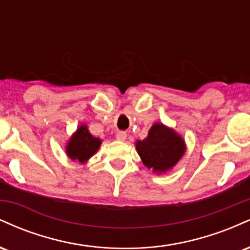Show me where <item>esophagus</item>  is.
<instances>
[{
    "label": "esophagus",
    "instance_id": "esophagus-1",
    "mask_svg": "<svg viewBox=\"0 0 250 250\" xmlns=\"http://www.w3.org/2000/svg\"><path fill=\"white\" fill-rule=\"evenodd\" d=\"M116 139L119 140V141H125V140L127 139V134H125V131H117Z\"/></svg>",
    "mask_w": 250,
    "mask_h": 250
}]
</instances>
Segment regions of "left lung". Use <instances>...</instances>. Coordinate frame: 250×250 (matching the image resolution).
I'll return each instance as SVG.
<instances>
[{"label": "left lung", "mask_w": 250, "mask_h": 250, "mask_svg": "<svg viewBox=\"0 0 250 250\" xmlns=\"http://www.w3.org/2000/svg\"><path fill=\"white\" fill-rule=\"evenodd\" d=\"M136 150L146 167L162 174L180 161L186 151V145L174 129L162 123H154L148 136L136 141Z\"/></svg>", "instance_id": "1"}]
</instances>
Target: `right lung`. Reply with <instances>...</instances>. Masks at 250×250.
Instances as JSON below:
<instances>
[{
  "mask_svg": "<svg viewBox=\"0 0 250 250\" xmlns=\"http://www.w3.org/2000/svg\"><path fill=\"white\" fill-rule=\"evenodd\" d=\"M101 143L102 141L99 137L89 133L87 125H81L68 141L65 151L73 161L77 160L79 162L85 163L99 150Z\"/></svg>",
  "mask_w": 250,
  "mask_h": 250,
  "instance_id": "right-lung-1",
  "label": "right lung"
}]
</instances>
